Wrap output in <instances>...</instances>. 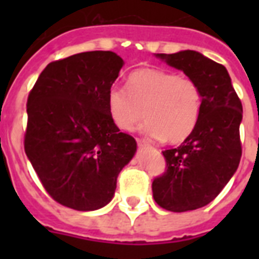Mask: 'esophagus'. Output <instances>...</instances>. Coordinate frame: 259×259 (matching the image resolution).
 I'll return each mask as SVG.
<instances>
[{"mask_svg": "<svg viewBox=\"0 0 259 259\" xmlns=\"http://www.w3.org/2000/svg\"><path fill=\"white\" fill-rule=\"evenodd\" d=\"M137 144L138 146H149V144L145 140H142V138H137Z\"/></svg>", "mask_w": 259, "mask_h": 259, "instance_id": "esophagus-1", "label": "esophagus"}]
</instances>
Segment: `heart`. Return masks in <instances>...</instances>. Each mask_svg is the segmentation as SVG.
Listing matches in <instances>:
<instances>
[{"mask_svg": "<svg viewBox=\"0 0 259 259\" xmlns=\"http://www.w3.org/2000/svg\"><path fill=\"white\" fill-rule=\"evenodd\" d=\"M106 105L118 129L132 130L144 114L142 133L176 144L188 138L197 126L203 91L189 76L142 68L129 75L126 87H111Z\"/></svg>", "mask_w": 259, "mask_h": 259, "instance_id": "heart-1", "label": "heart"}]
</instances>
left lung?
<instances>
[{"label":"left lung","instance_id":"obj_1","mask_svg":"<svg viewBox=\"0 0 259 259\" xmlns=\"http://www.w3.org/2000/svg\"><path fill=\"white\" fill-rule=\"evenodd\" d=\"M157 56L195 79L203 91L197 126L180 146L162 152L165 172L152 183L160 207L184 212L212 201L237 170L242 156V103L225 66L196 51Z\"/></svg>","mask_w":259,"mask_h":259}]
</instances>
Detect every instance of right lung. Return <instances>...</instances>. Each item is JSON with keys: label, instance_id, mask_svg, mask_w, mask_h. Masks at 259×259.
<instances>
[{"label": "right lung", "instance_id": "1", "mask_svg": "<svg viewBox=\"0 0 259 259\" xmlns=\"http://www.w3.org/2000/svg\"><path fill=\"white\" fill-rule=\"evenodd\" d=\"M122 66L110 51L72 55L50 63L28 95L24 149L48 195L64 207H105L137 149L106 105Z\"/></svg>", "mask_w": 259, "mask_h": 259}]
</instances>
